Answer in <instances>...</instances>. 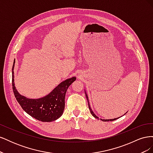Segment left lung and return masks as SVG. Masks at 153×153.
Here are the masks:
<instances>
[{"label":"left lung","mask_w":153,"mask_h":153,"mask_svg":"<svg viewBox=\"0 0 153 153\" xmlns=\"http://www.w3.org/2000/svg\"><path fill=\"white\" fill-rule=\"evenodd\" d=\"M85 96H86V98H87V101H88V105H89V110H90V112H91V114L92 115V116L98 119L99 117H98V116H96V115L94 114V113L93 112V111H92V110L91 108V106H90V104H89V99H88V96H87V94L86 92H85ZM126 113H127V112H126ZM124 114L123 115H124ZM121 117H122V116H121ZM118 118H119V117H118ZM118 118L111 119H100L101 120V121H105H105H115V120L117 119Z\"/></svg>","instance_id":"obj_1"}]
</instances>
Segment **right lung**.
I'll use <instances>...</instances> for the list:
<instances>
[{
  "label": "right lung",
  "instance_id": "1",
  "mask_svg": "<svg viewBox=\"0 0 153 153\" xmlns=\"http://www.w3.org/2000/svg\"><path fill=\"white\" fill-rule=\"evenodd\" d=\"M12 68V85L17 101L26 113L42 122H52L61 116L65 106V96L68 88L76 80V77L62 82L50 93L43 98L29 99L18 93L14 82V66Z\"/></svg>",
  "mask_w": 153,
  "mask_h": 153
}]
</instances>
